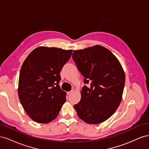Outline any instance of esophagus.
Here are the masks:
<instances>
[{
  "mask_svg": "<svg viewBox=\"0 0 149 149\" xmlns=\"http://www.w3.org/2000/svg\"><path fill=\"white\" fill-rule=\"evenodd\" d=\"M74 89H72L71 90V91H69V92H68V95H71V94H72V93H73V92H74Z\"/></svg>",
  "mask_w": 149,
  "mask_h": 149,
  "instance_id": "34e87169",
  "label": "esophagus"
}]
</instances>
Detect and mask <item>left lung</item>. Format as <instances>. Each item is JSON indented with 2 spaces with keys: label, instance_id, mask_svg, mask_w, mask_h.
<instances>
[{
  "label": "left lung",
  "instance_id": "1",
  "mask_svg": "<svg viewBox=\"0 0 149 149\" xmlns=\"http://www.w3.org/2000/svg\"><path fill=\"white\" fill-rule=\"evenodd\" d=\"M73 59L84 76L81 98L74 107L85 123H102L113 114L122 100L125 74L119 61L111 51L101 45L73 52Z\"/></svg>",
  "mask_w": 149,
  "mask_h": 149
}]
</instances>
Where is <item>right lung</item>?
<instances>
[{
  "mask_svg": "<svg viewBox=\"0 0 149 149\" xmlns=\"http://www.w3.org/2000/svg\"><path fill=\"white\" fill-rule=\"evenodd\" d=\"M72 52L40 47L29 54L22 65L18 94L26 113L36 123H50L65 102L66 93L59 85L60 73Z\"/></svg>",
  "mask_w": 149,
  "mask_h": 149,
  "instance_id": "right-lung-1",
  "label": "right lung"
}]
</instances>
